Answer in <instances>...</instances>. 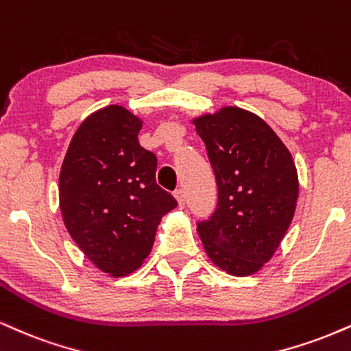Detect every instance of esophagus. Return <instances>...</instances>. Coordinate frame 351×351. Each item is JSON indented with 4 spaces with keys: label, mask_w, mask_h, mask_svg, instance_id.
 Returning <instances> with one entry per match:
<instances>
[{
    "label": "esophagus",
    "mask_w": 351,
    "mask_h": 351,
    "mask_svg": "<svg viewBox=\"0 0 351 351\" xmlns=\"http://www.w3.org/2000/svg\"><path fill=\"white\" fill-rule=\"evenodd\" d=\"M174 197H176L177 204H179V207L184 208V205H185V192L182 191V189H179V191H176V192H174Z\"/></svg>",
    "instance_id": "esophagus-1"
}]
</instances>
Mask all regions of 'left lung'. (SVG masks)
<instances>
[{
  "mask_svg": "<svg viewBox=\"0 0 351 351\" xmlns=\"http://www.w3.org/2000/svg\"><path fill=\"white\" fill-rule=\"evenodd\" d=\"M215 172L218 205L197 225L205 253L226 274L258 273L295 213L299 177L289 149L263 118L238 106L193 118Z\"/></svg>",
  "mask_w": 351,
  "mask_h": 351,
  "instance_id": "1",
  "label": "left lung"
}]
</instances>
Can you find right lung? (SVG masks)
<instances>
[{"label": "right lung", "mask_w": 351, "mask_h": 351, "mask_svg": "<svg viewBox=\"0 0 351 351\" xmlns=\"http://www.w3.org/2000/svg\"><path fill=\"white\" fill-rule=\"evenodd\" d=\"M143 119L121 105L88 114L73 134L59 176L65 228L95 267L111 278L149 256L166 213L177 207L156 184L158 159L141 147Z\"/></svg>", "instance_id": "obj_1"}]
</instances>
